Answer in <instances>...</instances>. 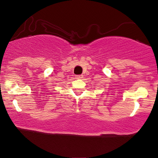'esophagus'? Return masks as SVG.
Segmentation results:
<instances>
[{"mask_svg": "<svg viewBox=\"0 0 158 158\" xmlns=\"http://www.w3.org/2000/svg\"><path fill=\"white\" fill-rule=\"evenodd\" d=\"M75 77H76L77 79H81V78H82V77H83V75H76Z\"/></svg>", "mask_w": 158, "mask_h": 158, "instance_id": "1", "label": "esophagus"}]
</instances>
